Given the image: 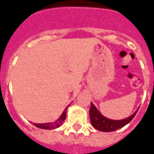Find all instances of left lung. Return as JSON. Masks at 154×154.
I'll list each match as a JSON object with an SVG mask.
<instances>
[{
  "mask_svg": "<svg viewBox=\"0 0 154 154\" xmlns=\"http://www.w3.org/2000/svg\"><path fill=\"white\" fill-rule=\"evenodd\" d=\"M137 111L138 110H136L132 116H130L128 118L120 119V120H114V119H108L102 116L93 104L91 103L89 114H90L91 123L95 129L102 132H111V131H115V130L120 129L126 125L127 124H129L132 120L133 118L135 116Z\"/></svg>",
  "mask_w": 154,
  "mask_h": 154,
  "instance_id": "8db88e82",
  "label": "left lung"
}]
</instances>
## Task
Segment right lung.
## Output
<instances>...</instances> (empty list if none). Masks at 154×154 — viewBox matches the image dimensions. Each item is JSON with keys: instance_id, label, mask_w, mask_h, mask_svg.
<instances>
[{"instance_id": "1", "label": "right lung", "mask_w": 154, "mask_h": 154, "mask_svg": "<svg viewBox=\"0 0 154 154\" xmlns=\"http://www.w3.org/2000/svg\"><path fill=\"white\" fill-rule=\"evenodd\" d=\"M66 115H67V108L64 110V111L62 114V116L58 118V119L54 121L53 123H45V124H35L34 123L36 127L38 128H40V129H57L58 128L59 126L63 124L65 119H66Z\"/></svg>"}]
</instances>
